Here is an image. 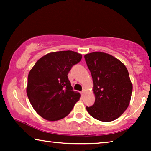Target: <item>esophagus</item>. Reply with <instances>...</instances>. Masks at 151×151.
Returning a JSON list of instances; mask_svg holds the SVG:
<instances>
[{
    "label": "esophagus",
    "mask_w": 151,
    "mask_h": 151,
    "mask_svg": "<svg viewBox=\"0 0 151 151\" xmlns=\"http://www.w3.org/2000/svg\"><path fill=\"white\" fill-rule=\"evenodd\" d=\"M84 94H85V91L83 90V91H82L81 92V96H82V97H84Z\"/></svg>",
    "instance_id": "obj_1"
}]
</instances>
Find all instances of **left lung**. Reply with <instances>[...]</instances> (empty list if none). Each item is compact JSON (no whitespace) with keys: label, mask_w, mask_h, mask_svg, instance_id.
<instances>
[{"label":"left lung","mask_w":151,"mask_h":151,"mask_svg":"<svg viewBox=\"0 0 151 151\" xmlns=\"http://www.w3.org/2000/svg\"><path fill=\"white\" fill-rule=\"evenodd\" d=\"M93 81L96 100L86 111L95 119L111 122L129 106L133 85L125 65L110 54L93 52L84 55Z\"/></svg>","instance_id":"1"}]
</instances>
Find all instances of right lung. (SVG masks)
<instances>
[{"mask_svg": "<svg viewBox=\"0 0 151 151\" xmlns=\"http://www.w3.org/2000/svg\"><path fill=\"white\" fill-rule=\"evenodd\" d=\"M82 59V55L72 51L49 53L36 62L29 71L27 94L38 115L49 121L67 116L80 100L74 91L68 73Z\"/></svg>", "mask_w": 151, "mask_h": 151, "instance_id": "add662e5", "label": "right lung"}]
</instances>
